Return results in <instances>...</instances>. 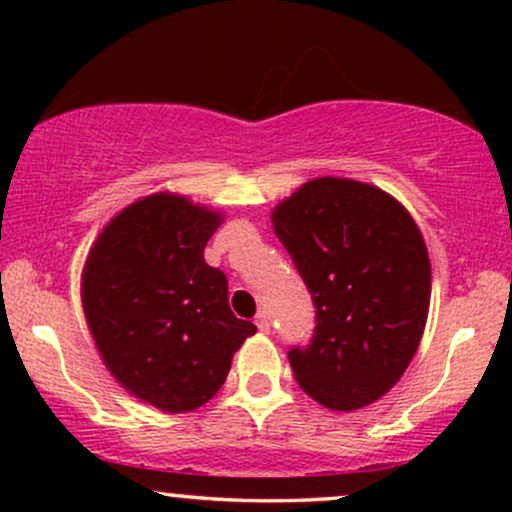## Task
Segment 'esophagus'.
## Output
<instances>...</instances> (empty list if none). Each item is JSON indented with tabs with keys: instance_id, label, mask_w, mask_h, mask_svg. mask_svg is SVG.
<instances>
[{
	"instance_id": "1",
	"label": "esophagus",
	"mask_w": 512,
	"mask_h": 512,
	"mask_svg": "<svg viewBox=\"0 0 512 512\" xmlns=\"http://www.w3.org/2000/svg\"><path fill=\"white\" fill-rule=\"evenodd\" d=\"M255 325H257V330H260V332H264V334L269 332V315L264 313V310H260V313H257Z\"/></svg>"
}]
</instances>
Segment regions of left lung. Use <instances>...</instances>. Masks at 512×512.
Returning a JSON list of instances; mask_svg holds the SVG:
<instances>
[{"label": "left lung", "mask_w": 512, "mask_h": 512, "mask_svg": "<svg viewBox=\"0 0 512 512\" xmlns=\"http://www.w3.org/2000/svg\"><path fill=\"white\" fill-rule=\"evenodd\" d=\"M315 305V332L289 361L305 395L354 411L390 392L419 349L431 260L395 197L349 178L303 182L272 211Z\"/></svg>", "instance_id": "left-lung-1"}]
</instances>
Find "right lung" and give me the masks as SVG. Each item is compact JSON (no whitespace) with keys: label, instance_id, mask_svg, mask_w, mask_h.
Segmentation results:
<instances>
[{"label":"right lung","instance_id":"right-lung-1","mask_svg":"<svg viewBox=\"0 0 512 512\" xmlns=\"http://www.w3.org/2000/svg\"><path fill=\"white\" fill-rule=\"evenodd\" d=\"M223 214L156 192L115 214L81 272L86 325L129 395L185 414L219 392L233 354L257 332L228 305V279L204 262Z\"/></svg>","mask_w":512,"mask_h":512}]
</instances>
